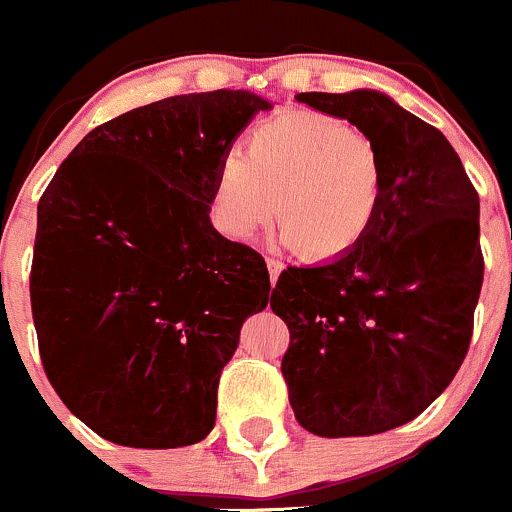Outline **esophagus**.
<instances>
[{"instance_id": "obj_1", "label": "esophagus", "mask_w": 512, "mask_h": 512, "mask_svg": "<svg viewBox=\"0 0 512 512\" xmlns=\"http://www.w3.org/2000/svg\"><path fill=\"white\" fill-rule=\"evenodd\" d=\"M267 270H270V285L275 287L277 285V277H280V272H282V262L267 260Z\"/></svg>"}]
</instances>
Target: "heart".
<instances>
[{
    "instance_id": "obj_1",
    "label": "heart",
    "mask_w": 512,
    "mask_h": 512,
    "mask_svg": "<svg viewBox=\"0 0 512 512\" xmlns=\"http://www.w3.org/2000/svg\"><path fill=\"white\" fill-rule=\"evenodd\" d=\"M385 187L388 167L372 137L345 119L290 109L255 124L242 155L220 162L210 212L230 240H247L272 215L277 247L327 262L367 240Z\"/></svg>"
}]
</instances>
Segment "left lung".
I'll list each match as a JSON object with an SVG mask.
<instances>
[{"label": "left lung", "mask_w": 512, "mask_h": 512, "mask_svg": "<svg viewBox=\"0 0 512 512\" xmlns=\"http://www.w3.org/2000/svg\"><path fill=\"white\" fill-rule=\"evenodd\" d=\"M297 99L372 137L388 187L357 250L277 280L270 307L290 330L282 375L310 433H385L418 418L465 360L483 287L478 192L443 132L388 94Z\"/></svg>", "instance_id": "obj_1"}]
</instances>
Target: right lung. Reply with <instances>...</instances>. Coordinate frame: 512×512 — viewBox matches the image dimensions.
<instances>
[{"label":"right lung","mask_w":512,"mask_h":512,"mask_svg":"<svg viewBox=\"0 0 512 512\" xmlns=\"http://www.w3.org/2000/svg\"><path fill=\"white\" fill-rule=\"evenodd\" d=\"M272 102L180 94L99 124L37 207L32 295L44 372L62 403L127 448L195 445L217 418L242 322L265 310L260 252L210 222L220 162Z\"/></svg>","instance_id":"1"}]
</instances>
